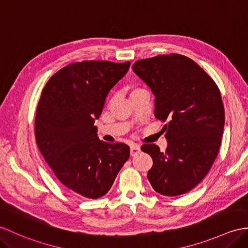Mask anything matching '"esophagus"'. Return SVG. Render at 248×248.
I'll use <instances>...</instances> for the list:
<instances>
[{"label":"esophagus","instance_id":"esophagus-1","mask_svg":"<svg viewBox=\"0 0 248 248\" xmlns=\"http://www.w3.org/2000/svg\"><path fill=\"white\" fill-rule=\"evenodd\" d=\"M140 146H138V145H135V143H133V145L130 146V154H131V156H134V155L136 153L140 152Z\"/></svg>","mask_w":248,"mask_h":248}]
</instances>
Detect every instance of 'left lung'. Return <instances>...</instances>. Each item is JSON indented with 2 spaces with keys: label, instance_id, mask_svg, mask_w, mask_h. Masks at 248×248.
I'll return each instance as SVG.
<instances>
[{
  "label": "left lung",
  "instance_id": "obj_1",
  "mask_svg": "<svg viewBox=\"0 0 248 248\" xmlns=\"http://www.w3.org/2000/svg\"><path fill=\"white\" fill-rule=\"evenodd\" d=\"M133 71L152 90L155 117L164 125L165 152L154 143L141 150L153 159L148 180L155 191L177 197L204 180L220 150L224 106L220 90L198 63L178 54L137 60Z\"/></svg>",
  "mask_w": 248,
  "mask_h": 248
}]
</instances>
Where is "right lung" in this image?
<instances>
[{"mask_svg":"<svg viewBox=\"0 0 248 248\" xmlns=\"http://www.w3.org/2000/svg\"><path fill=\"white\" fill-rule=\"evenodd\" d=\"M130 64L74 62L53 75L42 91L34 119L37 146L59 182L79 197L105 195L129 159V147L99 140L94 123Z\"/></svg>","mask_w":248,"mask_h":248,"instance_id":"right-lung-1","label":"right lung"}]
</instances>
